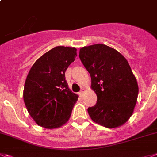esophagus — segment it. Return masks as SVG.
Returning a JSON list of instances; mask_svg holds the SVG:
<instances>
[{
    "mask_svg": "<svg viewBox=\"0 0 157 157\" xmlns=\"http://www.w3.org/2000/svg\"><path fill=\"white\" fill-rule=\"evenodd\" d=\"M83 93H84V89H81V90L80 91L79 94L80 95V97H82L83 95Z\"/></svg>",
    "mask_w": 157,
    "mask_h": 157,
    "instance_id": "esophagus-1",
    "label": "esophagus"
}]
</instances>
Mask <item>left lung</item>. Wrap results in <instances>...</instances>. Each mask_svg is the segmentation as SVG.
<instances>
[{
	"label": "left lung",
	"mask_w": 157,
	"mask_h": 157,
	"mask_svg": "<svg viewBox=\"0 0 157 157\" xmlns=\"http://www.w3.org/2000/svg\"><path fill=\"white\" fill-rule=\"evenodd\" d=\"M80 60L91 77L98 100L87 112L94 122L108 128L124 125L134 112L138 83L126 59L104 44L80 49Z\"/></svg>",
	"instance_id": "8db88e82"
}]
</instances>
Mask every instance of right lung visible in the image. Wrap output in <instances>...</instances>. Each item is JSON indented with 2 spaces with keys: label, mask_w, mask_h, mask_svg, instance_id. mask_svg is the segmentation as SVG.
<instances>
[{
  "label": "right lung",
  "mask_w": 157,
  "mask_h": 157,
  "mask_svg": "<svg viewBox=\"0 0 157 157\" xmlns=\"http://www.w3.org/2000/svg\"><path fill=\"white\" fill-rule=\"evenodd\" d=\"M76 56L75 47L56 46L39 57L31 67L23 99L28 112L39 126L53 129L70 119L79 96L69 88L65 72Z\"/></svg>",
  "instance_id": "obj_1"
}]
</instances>
